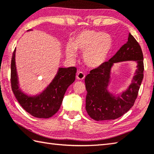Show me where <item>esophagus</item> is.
I'll return each mask as SVG.
<instances>
[{"label": "esophagus", "instance_id": "esophagus-1", "mask_svg": "<svg viewBox=\"0 0 154 154\" xmlns=\"http://www.w3.org/2000/svg\"><path fill=\"white\" fill-rule=\"evenodd\" d=\"M85 78V74L83 73L82 72H78V74L76 75V78L78 80H82L84 78Z\"/></svg>", "mask_w": 154, "mask_h": 154}]
</instances>
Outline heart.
<instances>
[{"mask_svg":"<svg viewBox=\"0 0 154 154\" xmlns=\"http://www.w3.org/2000/svg\"><path fill=\"white\" fill-rule=\"evenodd\" d=\"M112 47V38L109 33L91 29L80 31L72 37L70 44L66 48V54L71 59L76 58V51H82L85 64L97 68L106 62Z\"/></svg>","mask_w":154,"mask_h":154,"instance_id":"1","label":"heart"}]
</instances>
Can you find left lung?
Masks as SVG:
<instances>
[{
  "label": "left lung",
  "mask_w": 154,
  "mask_h": 154,
  "mask_svg": "<svg viewBox=\"0 0 154 154\" xmlns=\"http://www.w3.org/2000/svg\"><path fill=\"white\" fill-rule=\"evenodd\" d=\"M133 60L137 63L132 82L126 90L115 95L109 91L111 69L114 63ZM143 56L141 48L131 33L128 41L108 62L92 69L85 78L87 91L86 110L95 121H108L121 117L131 108L143 78Z\"/></svg>",
  "instance_id": "left-lung-1"
}]
</instances>
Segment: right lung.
I'll use <instances>...</instances> for the list:
<instances>
[{
    "instance_id": "obj_1",
    "label": "right lung",
    "mask_w": 154,
    "mask_h": 154,
    "mask_svg": "<svg viewBox=\"0 0 154 154\" xmlns=\"http://www.w3.org/2000/svg\"><path fill=\"white\" fill-rule=\"evenodd\" d=\"M32 29L27 30V31ZM14 50L11 60V81L12 91L21 106L26 111L37 118H50L58 111L66 91L76 78V68H59L57 74L42 92L35 95L25 93L19 88Z\"/></svg>"
}]
</instances>
